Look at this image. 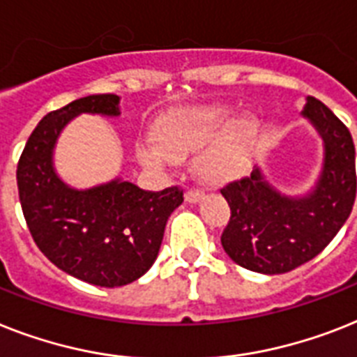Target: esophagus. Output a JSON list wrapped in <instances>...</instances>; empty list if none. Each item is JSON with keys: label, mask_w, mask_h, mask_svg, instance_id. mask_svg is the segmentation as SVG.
Here are the masks:
<instances>
[{"label": "esophagus", "mask_w": 357, "mask_h": 357, "mask_svg": "<svg viewBox=\"0 0 357 357\" xmlns=\"http://www.w3.org/2000/svg\"><path fill=\"white\" fill-rule=\"evenodd\" d=\"M202 198H204V192L199 188H188L187 192H185V199H187L188 204H196Z\"/></svg>", "instance_id": "1"}]
</instances>
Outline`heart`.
<instances>
[{"label":"heart","mask_w":357,"mask_h":357,"mask_svg":"<svg viewBox=\"0 0 357 357\" xmlns=\"http://www.w3.org/2000/svg\"><path fill=\"white\" fill-rule=\"evenodd\" d=\"M225 106H199L170 113L155 126L153 141L139 146V158L150 167H165L174 158H187L206 149L196 163L199 179L222 185L244 176L253 155L257 123L249 117L229 121Z\"/></svg>","instance_id":"1"}]
</instances>
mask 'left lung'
Here are the masks:
<instances>
[{
  "label": "left lung",
  "mask_w": 357,
  "mask_h": 357,
  "mask_svg": "<svg viewBox=\"0 0 357 357\" xmlns=\"http://www.w3.org/2000/svg\"><path fill=\"white\" fill-rule=\"evenodd\" d=\"M303 115L324 141L323 172L312 192L282 196L259 169L220 188L231 208L222 245L238 266L257 273H288L317 257L352 213L357 179L349 128L314 97Z\"/></svg>",
  "instance_id": "1"
}]
</instances>
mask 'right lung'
Segmentation results:
<instances>
[{"label":"right lung","instance_id":"right-lung-1","mask_svg":"<svg viewBox=\"0 0 357 357\" xmlns=\"http://www.w3.org/2000/svg\"><path fill=\"white\" fill-rule=\"evenodd\" d=\"M80 113L115 117L119 97L77 98L38 123L16 170L20 204L38 249L56 268L84 282L117 288L152 268L183 190L152 192L123 179L88 190L68 187L53 169V149L63 126Z\"/></svg>","mask_w":357,"mask_h":357}]
</instances>
